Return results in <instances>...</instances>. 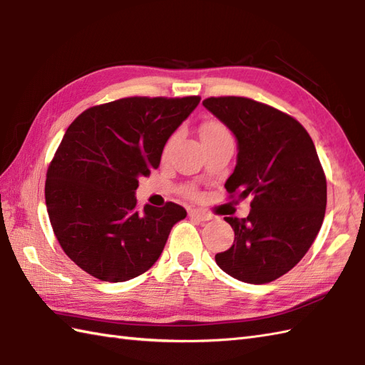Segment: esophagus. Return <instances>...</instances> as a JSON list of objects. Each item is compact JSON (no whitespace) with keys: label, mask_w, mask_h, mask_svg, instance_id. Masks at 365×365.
<instances>
[{"label":"esophagus","mask_w":365,"mask_h":365,"mask_svg":"<svg viewBox=\"0 0 365 365\" xmlns=\"http://www.w3.org/2000/svg\"><path fill=\"white\" fill-rule=\"evenodd\" d=\"M189 215H190L192 218H195V220H198V222H207V220H212V215L207 214V212H203V210H197V209L190 210Z\"/></svg>","instance_id":"obj_1"}]
</instances>
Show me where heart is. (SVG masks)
<instances>
[{
    "label": "heart",
    "mask_w": 365,
    "mask_h": 365,
    "mask_svg": "<svg viewBox=\"0 0 365 365\" xmlns=\"http://www.w3.org/2000/svg\"><path fill=\"white\" fill-rule=\"evenodd\" d=\"M220 133H228V131H226L223 125L217 123V121H209V123H206L203 128H201V137H203V135H212V134H220ZM170 143H172V140L167 143V148L170 147ZM185 192H187L189 195H192V193H193V190L190 187L185 189Z\"/></svg>",
    "instance_id": "1"
}]
</instances>
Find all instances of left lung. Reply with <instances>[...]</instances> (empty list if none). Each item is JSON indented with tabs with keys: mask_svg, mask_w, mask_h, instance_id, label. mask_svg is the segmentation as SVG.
Listing matches in <instances>:
<instances>
[{
	"mask_svg": "<svg viewBox=\"0 0 365 365\" xmlns=\"http://www.w3.org/2000/svg\"><path fill=\"white\" fill-rule=\"evenodd\" d=\"M203 106L237 139L225 187L251 198L247 218L225 217L234 244L215 255L223 272L250 284L278 279L302 261L322 228L327 176L311 135L286 112L244 96H210Z\"/></svg>",
	"mask_w": 365,
	"mask_h": 365,
	"instance_id": "left-lung-1",
	"label": "left lung"
}]
</instances>
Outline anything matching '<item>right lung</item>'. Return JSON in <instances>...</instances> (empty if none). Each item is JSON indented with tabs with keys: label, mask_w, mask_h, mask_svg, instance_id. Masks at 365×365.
Instances as JSON below:
<instances>
[{
	"label": "right lung",
	"mask_w": 365,
	"mask_h": 365,
	"mask_svg": "<svg viewBox=\"0 0 365 365\" xmlns=\"http://www.w3.org/2000/svg\"><path fill=\"white\" fill-rule=\"evenodd\" d=\"M200 100L129 96L88 108L68 126L46 172V209L62 250L96 279L123 282L151 269L187 215L172 201L139 209L134 193Z\"/></svg>",
	"instance_id": "obj_1"
}]
</instances>
